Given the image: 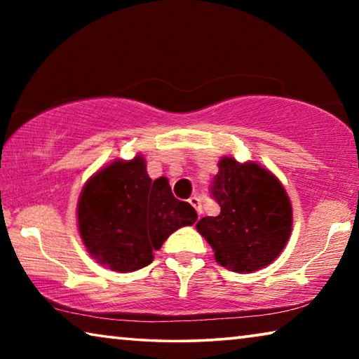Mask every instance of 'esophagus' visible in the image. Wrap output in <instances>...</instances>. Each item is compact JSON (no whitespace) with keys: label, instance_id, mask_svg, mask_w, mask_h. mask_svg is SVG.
Instances as JSON below:
<instances>
[{"label":"esophagus","instance_id":"esophagus-1","mask_svg":"<svg viewBox=\"0 0 359 359\" xmlns=\"http://www.w3.org/2000/svg\"><path fill=\"white\" fill-rule=\"evenodd\" d=\"M190 204L193 205L194 210H196L198 217H201V214H203V208H201V199H199L198 196H193V198H190Z\"/></svg>","mask_w":359,"mask_h":359}]
</instances>
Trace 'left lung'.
<instances>
[{"label":"left lung","instance_id":"left-lung-1","mask_svg":"<svg viewBox=\"0 0 359 359\" xmlns=\"http://www.w3.org/2000/svg\"><path fill=\"white\" fill-rule=\"evenodd\" d=\"M212 194L220 214L201 218L196 229L209 242L217 263L248 274L276 261L293 228V209L282 182L257 161L239 163L224 155Z\"/></svg>","mask_w":359,"mask_h":359}]
</instances>
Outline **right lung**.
Segmentation results:
<instances>
[{"label":"right lung","instance_id":"obj_1","mask_svg":"<svg viewBox=\"0 0 359 359\" xmlns=\"http://www.w3.org/2000/svg\"><path fill=\"white\" fill-rule=\"evenodd\" d=\"M196 218L190 204L174 198L166 177H149L142 155L98 169L77 203L79 234L90 257L123 274L150 264L154 250Z\"/></svg>","mask_w":359,"mask_h":359}]
</instances>
